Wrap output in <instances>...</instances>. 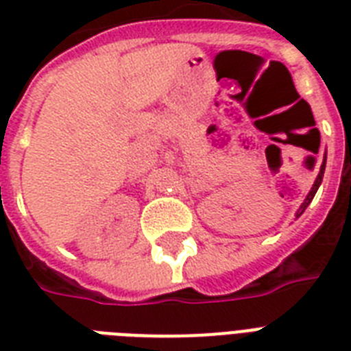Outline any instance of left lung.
I'll use <instances>...</instances> for the list:
<instances>
[{"mask_svg":"<svg viewBox=\"0 0 351 351\" xmlns=\"http://www.w3.org/2000/svg\"><path fill=\"white\" fill-rule=\"evenodd\" d=\"M324 169H326V154H324V158H322L321 171H319V175H317L315 182H313V186H311V191L308 193V197L304 198V202L300 204V208L297 209V213H295V217H297V219H299L300 215L304 213V209L308 208V206H310V204H311V200H313V197H315L317 189H319V186H321V184H322V176H324Z\"/></svg>","mask_w":351,"mask_h":351,"instance_id":"1","label":"left lung"}]
</instances>
